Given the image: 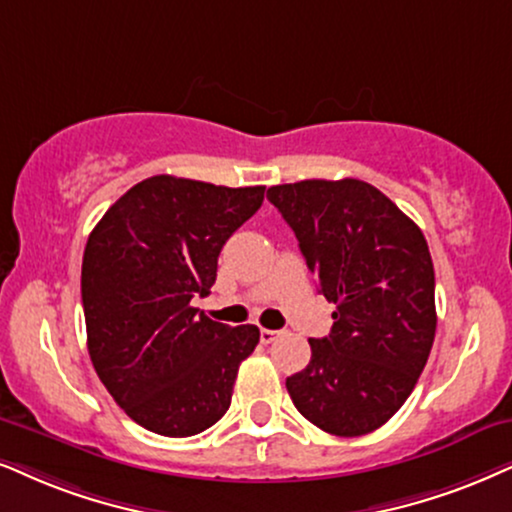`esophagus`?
Returning a JSON list of instances; mask_svg holds the SVG:
<instances>
[{
	"mask_svg": "<svg viewBox=\"0 0 512 512\" xmlns=\"http://www.w3.org/2000/svg\"><path fill=\"white\" fill-rule=\"evenodd\" d=\"M278 338V331H269V328H262L260 331V340L264 345H269V342H274Z\"/></svg>",
	"mask_w": 512,
	"mask_h": 512,
	"instance_id": "34e87169",
	"label": "esophagus"
}]
</instances>
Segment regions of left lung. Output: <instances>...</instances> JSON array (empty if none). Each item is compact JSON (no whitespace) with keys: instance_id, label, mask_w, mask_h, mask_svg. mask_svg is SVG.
Instances as JSON below:
<instances>
[{"instance_id":"1","label":"left lung","mask_w":512,"mask_h":512,"mask_svg":"<svg viewBox=\"0 0 512 512\" xmlns=\"http://www.w3.org/2000/svg\"><path fill=\"white\" fill-rule=\"evenodd\" d=\"M278 208L333 302L328 338L286 380L295 409L338 437L378 430L401 409L435 342V269L423 231L361 179L271 186Z\"/></svg>"}]
</instances>
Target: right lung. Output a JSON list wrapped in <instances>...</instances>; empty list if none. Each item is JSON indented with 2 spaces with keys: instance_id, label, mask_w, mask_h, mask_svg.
Returning <instances> with one entry per match:
<instances>
[{
  "instance_id": "right-lung-1",
  "label": "right lung",
  "mask_w": 512,
  "mask_h": 512,
  "mask_svg": "<svg viewBox=\"0 0 512 512\" xmlns=\"http://www.w3.org/2000/svg\"><path fill=\"white\" fill-rule=\"evenodd\" d=\"M264 186L158 174L115 200L89 234L82 307L94 371L141 428L163 437L208 430L231 404L257 326L212 321L191 300L210 293L217 257L260 210Z\"/></svg>"
}]
</instances>
